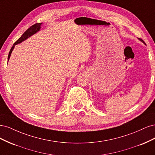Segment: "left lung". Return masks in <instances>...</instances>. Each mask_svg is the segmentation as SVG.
<instances>
[{
	"instance_id": "left-lung-1",
	"label": "left lung",
	"mask_w": 155,
	"mask_h": 155,
	"mask_svg": "<svg viewBox=\"0 0 155 155\" xmlns=\"http://www.w3.org/2000/svg\"><path fill=\"white\" fill-rule=\"evenodd\" d=\"M140 39V41H142V42H143V43H144V41H143V40H142V39Z\"/></svg>"
}]
</instances>
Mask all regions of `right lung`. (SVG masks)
Returning <instances> with one entry per match:
<instances>
[{"label": "right lung", "instance_id": "obj_1", "mask_svg": "<svg viewBox=\"0 0 155 155\" xmlns=\"http://www.w3.org/2000/svg\"><path fill=\"white\" fill-rule=\"evenodd\" d=\"M41 24H42V23H36V24H35V25H32L31 26H30V27L28 29V30L24 33V34H23L22 35V36L20 37V38L18 39L15 42V43L13 44V46H12L11 50H10V52H9V55H8V61L9 60V59H10V58L11 54H12V51H13L14 47H15V45H17V44H18V43H21L22 41H25V40L27 38H28L29 37H30V36L32 35L33 34H35V33H36L37 31H39V30H40V28H41Z\"/></svg>", "mask_w": 155, "mask_h": 155}]
</instances>
